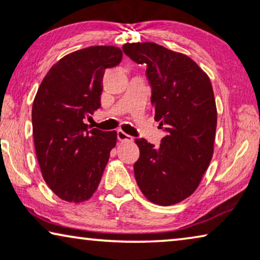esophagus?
I'll return each instance as SVG.
<instances>
[{
    "label": "esophagus",
    "mask_w": 260,
    "mask_h": 260,
    "mask_svg": "<svg viewBox=\"0 0 260 260\" xmlns=\"http://www.w3.org/2000/svg\"><path fill=\"white\" fill-rule=\"evenodd\" d=\"M117 138H118V141H120V142H133L134 141V138L131 137L130 135L125 134L122 130L117 131Z\"/></svg>",
    "instance_id": "obj_1"
}]
</instances>
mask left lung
Wrapping results in <instances>:
<instances>
[{"label":"left lung","instance_id":"obj_1","mask_svg":"<svg viewBox=\"0 0 260 260\" xmlns=\"http://www.w3.org/2000/svg\"><path fill=\"white\" fill-rule=\"evenodd\" d=\"M123 52L147 65L155 120L167 131L157 148L135 140V179L152 204H179L197 190L214 151L218 115L211 80L189 56L154 42L125 44Z\"/></svg>","mask_w":260,"mask_h":260}]
</instances>
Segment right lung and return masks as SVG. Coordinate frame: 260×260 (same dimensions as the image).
Masks as SVG:
<instances>
[{
    "mask_svg": "<svg viewBox=\"0 0 260 260\" xmlns=\"http://www.w3.org/2000/svg\"><path fill=\"white\" fill-rule=\"evenodd\" d=\"M122 56L115 46L67 54L51 67L34 98L31 123L42 177L67 202L79 204L93 195L116 145V131L90 129L85 119L101 108L105 70Z\"/></svg>",
    "mask_w": 260,
    "mask_h": 260,
    "instance_id": "add662e5",
    "label": "right lung"
}]
</instances>
